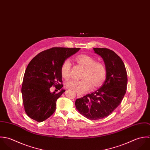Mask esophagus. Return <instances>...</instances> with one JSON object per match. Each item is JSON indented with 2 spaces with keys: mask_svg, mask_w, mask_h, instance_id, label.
Wrapping results in <instances>:
<instances>
[{
  "mask_svg": "<svg viewBox=\"0 0 150 150\" xmlns=\"http://www.w3.org/2000/svg\"><path fill=\"white\" fill-rule=\"evenodd\" d=\"M77 98H81L82 97V96L80 95L79 94H77Z\"/></svg>",
  "mask_w": 150,
  "mask_h": 150,
  "instance_id": "34e87169",
  "label": "esophagus"
}]
</instances>
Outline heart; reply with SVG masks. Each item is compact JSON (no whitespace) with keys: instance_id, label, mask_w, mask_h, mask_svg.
Masks as SVG:
<instances>
[{"instance_id":"b5f03b06","label":"heart","mask_w":150,"mask_h":150,"mask_svg":"<svg viewBox=\"0 0 150 150\" xmlns=\"http://www.w3.org/2000/svg\"><path fill=\"white\" fill-rule=\"evenodd\" d=\"M76 60L81 66L84 67L82 80L70 79L68 80L65 87L76 91L79 94H83L93 88L100 87L106 79L107 71L104 64L100 62H96L92 56L86 54H80L76 57ZM71 64L69 59H66L62 63L60 72L62 77L67 79L71 74Z\"/></svg>"}]
</instances>
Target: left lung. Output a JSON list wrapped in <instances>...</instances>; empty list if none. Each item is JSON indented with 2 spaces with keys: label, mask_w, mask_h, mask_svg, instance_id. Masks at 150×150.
<instances>
[{
  "label": "left lung",
  "mask_w": 150,
  "mask_h": 150,
  "mask_svg": "<svg viewBox=\"0 0 150 150\" xmlns=\"http://www.w3.org/2000/svg\"><path fill=\"white\" fill-rule=\"evenodd\" d=\"M103 59L107 74L102 86L94 93L77 99L75 105L86 118L99 120L111 114L120 105L127 89V75L125 64L113 50L94 48Z\"/></svg>",
  "instance_id": "1"
}]
</instances>
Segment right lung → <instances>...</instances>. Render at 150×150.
I'll use <instances>...</instances> for the list:
<instances>
[{
	"label": "right lung",
	"mask_w": 150,
	"mask_h": 150,
	"mask_svg": "<svg viewBox=\"0 0 150 150\" xmlns=\"http://www.w3.org/2000/svg\"><path fill=\"white\" fill-rule=\"evenodd\" d=\"M80 49L53 47L40 52L30 61L21 87L24 110L30 118L41 122L54 112L56 100L65 90L52 93L50 88L53 86L59 90L63 87L61 66Z\"/></svg>",
	"instance_id": "obj_1"
}]
</instances>
